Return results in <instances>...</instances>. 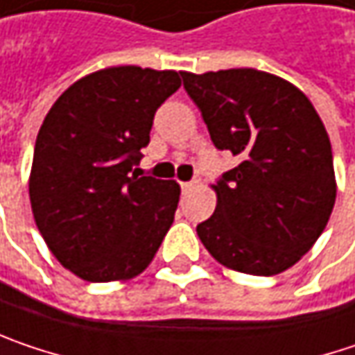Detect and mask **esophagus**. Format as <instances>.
<instances>
[{
  "label": "esophagus",
  "instance_id": "1",
  "mask_svg": "<svg viewBox=\"0 0 355 355\" xmlns=\"http://www.w3.org/2000/svg\"><path fill=\"white\" fill-rule=\"evenodd\" d=\"M198 184V180H191V182H182L180 186H182V190H190V188H193Z\"/></svg>",
  "mask_w": 355,
  "mask_h": 355
}]
</instances>
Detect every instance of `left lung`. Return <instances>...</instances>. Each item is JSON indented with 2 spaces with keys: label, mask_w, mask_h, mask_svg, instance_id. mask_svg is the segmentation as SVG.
<instances>
[{
  "label": "left lung",
  "mask_w": 355,
  "mask_h": 355,
  "mask_svg": "<svg viewBox=\"0 0 355 355\" xmlns=\"http://www.w3.org/2000/svg\"><path fill=\"white\" fill-rule=\"evenodd\" d=\"M210 137L241 164L216 182L196 232L220 265L270 277L315 244L336 204L327 131L295 85L254 68L182 72Z\"/></svg>",
  "instance_id": "1"
}]
</instances>
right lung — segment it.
I'll return each mask as SVG.
<instances>
[{
    "instance_id": "right-lung-1",
    "label": "right lung",
    "mask_w": 355,
    "mask_h": 355,
    "mask_svg": "<svg viewBox=\"0 0 355 355\" xmlns=\"http://www.w3.org/2000/svg\"><path fill=\"white\" fill-rule=\"evenodd\" d=\"M175 70L113 66L64 90L40 127L30 202L58 263L90 283L127 281L153 261L180 202L171 180L139 178L155 111Z\"/></svg>"
}]
</instances>
